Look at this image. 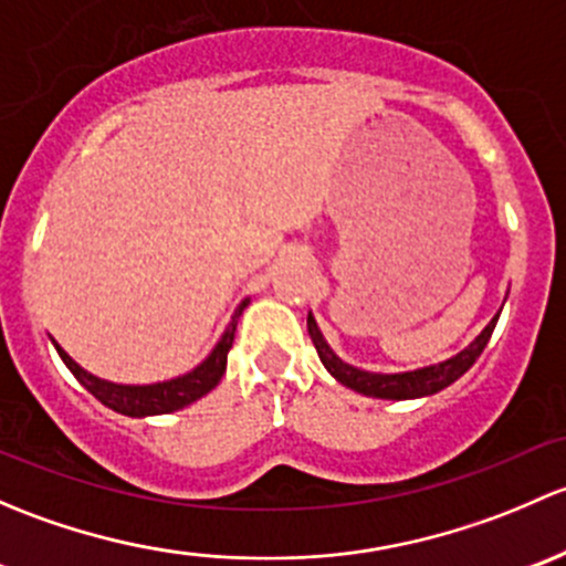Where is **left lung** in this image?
Returning a JSON list of instances; mask_svg holds the SVG:
<instances>
[{"instance_id":"obj_1","label":"left lung","mask_w":566,"mask_h":566,"mask_svg":"<svg viewBox=\"0 0 566 566\" xmlns=\"http://www.w3.org/2000/svg\"><path fill=\"white\" fill-rule=\"evenodd\" d=\"M499 313L491 318V324L463 348L455 357L444 359L439 365H430V368H419L409 373H368L359 370L354 365L343 363L335 352L329 348V343L324 340L322 329H318L316 318L307 313V335H311L313 346H316L318 359L324 363V368L343 384V387L354 389L359 395H368V398H384V400H411V398H424V395H436L439 389L450 387L452 381H458L471 365L476 363V357L482 354V348L491 340L493 329H496Z\"/></svg>"}]
</instances>
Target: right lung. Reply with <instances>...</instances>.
<instances>
[{
	"label": "right lung",
	"mask_w": 566,
	"mask_h": 566,
	"mask_svg": "<svg viewBox=\"0 0 566 566\" xmlns=\"http://www.w3.org/2000/svg\"><path fill=\"white\" fill-rule=\"evenodd\" d=\"M250 300H242V305L237 307L234 316H231V324L226 326L223 337L218 340V346L212 348L207 359H203L198 368H193L185 376L171 378V381H157V384H114V381H103V378L92 376L81 368L75 359H70V354L60 343L54 340L56 354L62 357V363L67 365V370L73 373L75 378L81 381V387L90 389L103 406L108 409L125 413V417H155V413H168V411H179L185 406L196 403L198 398H203L207 392H212L218 387V381L223 378L226 373V359H229V348L234 343V332H237V322H240L242 311L248 307Z\"/></svg>",
	"instance_id": "right-lung-1"
}]
</instances>
